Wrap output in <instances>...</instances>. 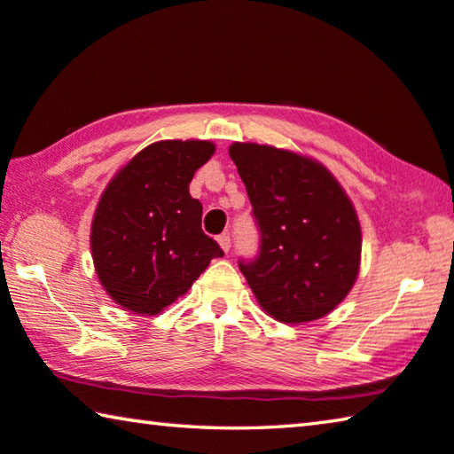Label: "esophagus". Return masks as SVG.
Here are the masks:
<instances>
[{"label": "esophagus", "mask_w": 454, "mask_h": 454, "mask_svg": "<svg viewBox=\"0 0 454 454\" xmlns=\"http://www.w3.org/2000/svg\"><path fill=\"white\" fill-rule=\"evenodd\" d=\"M218 244H220V248H222V252H228L230 250V236L228 234H220L218 238Z\"/></svg>", "instance_id": "34e87169"}]
</instances>
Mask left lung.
<instances>
[{"label": "left lung", "mask_w": 454, "mask_h": 454, "mask_svg": "<svg viewBox=\"0 0 454 454\" xmlns=\"http://www.w3.org/2000/svg\"><path fill=\"white\" fill-rule=\"evenodd\" d=\"M260 228V254L240 270L260 308L282 324L332 313L359 276L356 206L324 164L268 145L228 148Z\"/></svg>", "instance_id": "obj_1"}]
</instances>
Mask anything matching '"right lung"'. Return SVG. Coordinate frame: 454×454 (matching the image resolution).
<instances>
[{"label": "right lung", "mask_w": 454, "mask_h": 454, "mask_svg": "<svg viewBox=\"0 0 454 454\" xmlns=\"http://www.w3.org/2000/svg\"><path fill=\"white\" fill-rule=\"evenodd\" d=\"M216 146L159 141L137 153L98 199L90 255L109 298L156 316L191 290L220 246L202 232V204L188 184Z\"/></svg>", "instance_id": "obj_1"}]
</instances>
